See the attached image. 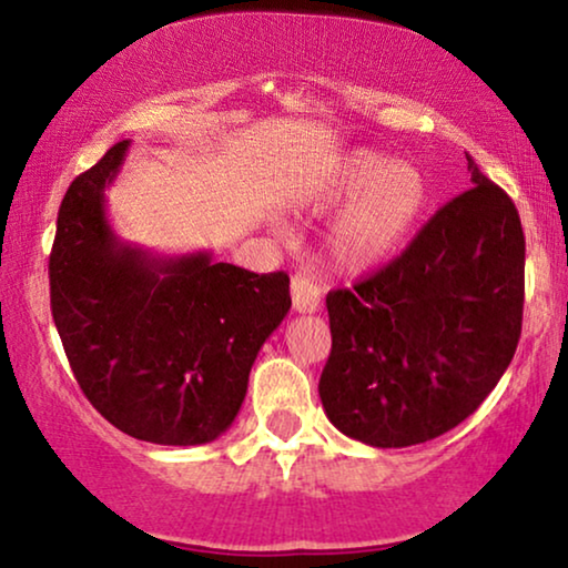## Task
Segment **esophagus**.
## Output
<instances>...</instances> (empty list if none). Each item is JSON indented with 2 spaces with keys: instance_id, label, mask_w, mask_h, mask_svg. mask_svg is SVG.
Returning <instances> with one entry per match:
<instances>
[{
  "instance_id": "34e87169",
  "label": "esophagus",
  "mask_w": 568,
  "mask_h": 568,
  "mask_svg": "<svg viewBox=\"0 0 568 568\" xmlns=\"http://www.w3.org/2000/svg\"><path fill=\"white\" fill-rule=\"evenodd\" d=\"M292 305L297 313H315V310H321V290L305 274L292 276Z\"/></svg>"
}]
</instances>
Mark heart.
<instances>
[{"mask_svg": "<svg viewBox=\"0 0 568 568\" xmlns=\"http://www.w3.org/2000/svg\"><path fill=\"white\" fill-rule=\"evenodd\" d=\"M429 185L410 162L387 154L354 150L328 170L317 204L348 206L333 224L331 243L348 268H369L398 251L422 220Z\"/></svg>", "mask_w": 568, "mask_h": 568, "instance_id": "b5f03b06", "label": "heart"}]
</instances>
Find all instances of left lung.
<instances>
[{
    "instance_id": "1",
    "label": "left lung",
    "mask_w": 568,
    "mask_h": 568,
    "mask_svg": "<svg viewBox=\"0 0 568 568\" xmlns=\"http://www.w3.org/2000/svg\"><path fill=\"white\" fill-rule=\"evenodd\" d=\"M468 158L473 189L447 201L377 274L325 297V416L372 447H410L465 422L523 333L517 206Z\"/></svg>"
}]
</instances>
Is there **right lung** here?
<instances>
[{"label":"right lung","instance_id":"1","mask_svg":"<svg viewBox=\"0 0 568 568\" xmlns=\"http://www.w3.org/2000/svg\"><path fill=\"white\" fill-rule=\"evenodd\" d=\"M126 150L113 144L61 201L51 315L77 385L115 429L154 445H206L235 422L255 356L290 313V276L121 243L105 189Z\"/></svg>","mask_w":568,"mask_h":568}]
</instances>
